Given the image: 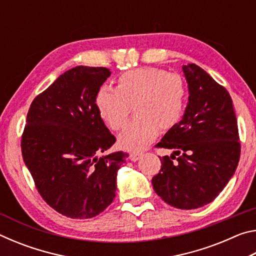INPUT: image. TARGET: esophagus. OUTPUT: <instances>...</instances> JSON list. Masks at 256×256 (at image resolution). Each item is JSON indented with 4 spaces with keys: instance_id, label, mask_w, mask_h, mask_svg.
<instances>
[{
    "instance_id": "obj_1",
    "label": "esophagus",
    "mask_w": 256,
    "mask_h": 256,
    "mask_svg": "<svg viewBox=\"0 0 256 256\" xmlns=\"http://www.w3.org/2000/svg\"><path fill=\"white\" fill-rule=\"evenodd\" d=\"M142 156V152H133L131 154V157H130V159L132 160V162H136V160H138V158H140Z\"/></svg>"
}]
</instances>
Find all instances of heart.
Wrapping results in <instances>:
<instances>
[{
	"label": "heart",
	"mask_w": 256,
	"mask_h": 256,
	"mask_svg": "<svg viewBox=\"0 0 256 256\" xmlns=\"http://www.w3.org/2000/svg\"><path fill=\"white\" fill-rule=\"evenodd\" d=\"M94 104L112 130L123 128L134 107L136 116L120 134L118 142L125 149L136 150L152 141L159 128H170L180 120L185 86L175 73L150 66L133 68L118 78L116 89L100 86Z\"/></svg>",
	"instance_id": "b5f03b06"
}]
</instances>
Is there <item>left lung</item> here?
<instances>
[{"mask_svg": "<svg viewBox=\"0 0 256 256\" xmlns=\"http://www.w3.org/2000/svg\"><path fill=\"white\" fill-rule=\"evenodd\" d=\"M183 72L188 106L156 146L174 152L159 157L162 168L151 182L167 204L192 210L214 201L227 185L240 162V144L227 90L196 64L183 66Z\"/></svg>", "mask_w": 256, "mask_h": 256, "instance_id": "8db88e82", "label": "left lung"}]
</instances>
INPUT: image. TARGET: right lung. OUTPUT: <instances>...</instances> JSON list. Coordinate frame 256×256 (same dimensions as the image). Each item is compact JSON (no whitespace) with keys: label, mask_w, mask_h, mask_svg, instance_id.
Returning <instances> with one entry per match:
<instances>
[{"label":"right lung","mask_w":256,"mask_h":256,"mask_svg":"<svg viewBox=\"0 0 256 256\" xmlns=\"http://www.w3.org/2000/svg\"><path fill=\"white\" fill-rule=\"evenodd\" d=\"M110 71L76 66L64 72L30 105L21 138L26 166L44 201L73 219L96 216L115 198L116 176L128 157L118 151L94 104Z\"/></svg>","instance_id":"right-lung-1"}]
</instances>
